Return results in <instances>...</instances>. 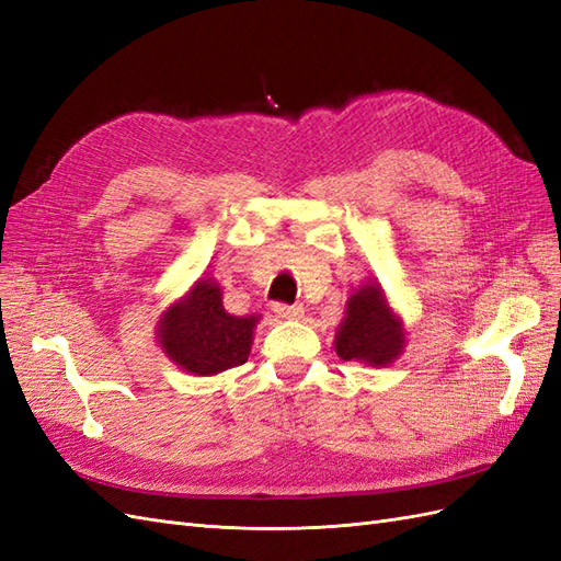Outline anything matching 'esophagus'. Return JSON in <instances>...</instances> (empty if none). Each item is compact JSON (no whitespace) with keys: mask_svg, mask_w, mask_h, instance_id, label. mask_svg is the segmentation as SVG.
Segmentation results:
<instances>
[{"mask_svg":"<svg viewBox=\"0 0 561 561\" xmlns=\"http://www.w3.org/2000/svg\"><path fill=\"white\" fill-rule=\"evenodd\" d=\"M274 313L278 318H301L304 316V307L301 304H283V301H276L274 304Z\"/></svg>","mask_w":561,"mask_h":561,"instance_id":"1","label":"esophagus"}]
</instances>
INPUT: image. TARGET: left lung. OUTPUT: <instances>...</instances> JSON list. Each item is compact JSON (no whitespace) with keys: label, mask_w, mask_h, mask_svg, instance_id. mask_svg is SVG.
<instances>
[{"label":"left lung","mask_w":561,"mask_h":561,"mask_svg":"<svg viewBox=\"0 0 561 561\" xmlns=\"http://www.w3.org/2000/svg\"><path fill=\"white\" fill-rule=\"evenodd\" d=\"M404 344L400 320L390 313L383 293L377 285L360 287L348 299L346 318L336 332L334 348L342 360L369 365L393 363Z\"/></svg>","instance_id":"1"}]
</instances>
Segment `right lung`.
<instances>
[{
  "instance_id": "1",
  "label": "right lung",
  "mask_w": 561,
  "mask_h": 561,
  "mask_svg": "<svg viewBox=\"0 0 561 561\" xmlns=\"http://www.w3.org/2000/svg\"><path fill=\"white\" fill-rule=\"evenodd\" d=\"M257 318H236L222 307V293L210 280H198L182 304L165 313L159 342L186 371L210 377L248 360Z\"/></svg>"
}]
</instances>
